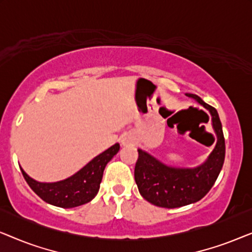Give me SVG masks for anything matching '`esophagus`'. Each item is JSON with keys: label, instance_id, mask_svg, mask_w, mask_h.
Here are the masks:
<instances>
[{"label": "esophagus", "instance_id": "obj_1", "mask_svg": "<svg viewBox=\"0 0 252 252\" xmlns=\"http://www.w3.org/2000/svg\"><path fill=\"white\" fill-rule=\"evenodd\" d=\"M123 143H124V144H126V143H127V140H126V139H124V140H123Z\"/></svg>", "mask_w": 252, "mask_h": 252}]
</instances>
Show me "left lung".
<instances>
[{"label":"left lung","mask_w":252,"mask_h":252,"mask_svg":"<svg viewBox=\"0 0 252 252\" xmlns=\"http://www.w3.org/2000/svg\"><path fill=\"white\" fill-rule=\"evenodd\" d=\"M187 95L211 113L217 144L208 160L196 168L166 166L149 154L137 150L139 158L134 170L137 188L144 199L160 208H180L204 197L215 185L225 160V137L218 112L198 96Z\"/></svg>","instance_id":"obj_1"}]
</instances>
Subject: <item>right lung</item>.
<instances>
[{
  "mask_svg": "<svg viewBox=\"0 0 252 252\" xmlns=\"http://www.w3.org/2000/svg\"><path fill=\"white\" fill-rule=\"evenodd\" d=\"M119 148V144L116 143L96 156L71 178L54 184H41L30 178L23 168L20 170L31 189L44 202L64 209L75 208L91 202L95 197L102 181L103 171L111 158L118 153Z\"/></svg>",
  "mask_w": 252,
  "mask_h": 252,
  "instance_id": "obj_1",
  "label": "right lung"
}]
</instances>
